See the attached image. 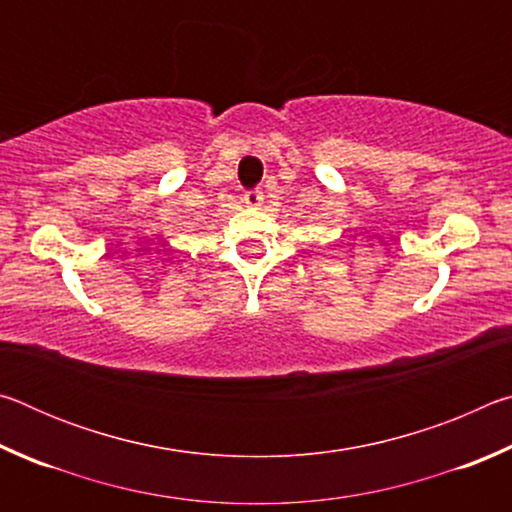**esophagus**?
<instances>
[{
	"mask_svg": "<svg viewBox=\"0 0 512 512\" xmlns=\"http://www.w3.org/2000/svg\"><path fill=\"white\" fill-rule=\"evenodd\" d=\"M244 203L248 207H253V210H259V207H262V203H264V192H262V189H250V192L244 194Z\"/></svg>",
	"mask_w": 512,
	"mask_h": 512,
	"instance_id": "1",
	"label": "esophagus"
}]
</instances>
